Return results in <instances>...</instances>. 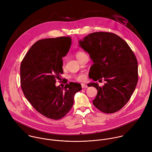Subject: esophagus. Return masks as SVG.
Here are the masks:
<instances>
[{"label": "esophagus", "mask_w": 152, "mask_h": 152, "mask_svg": "<svg viewBox=\"0 0 152 152\" xmlns=\"http://www.w3.org/2000/svg\"><path fill=\"white\" fill-rule=\"evenodd\" d=\"M81 86H82V88H88L87 85L84 84V83H82V84H81Z\"/></svg>", "instance_id": "obj_1"}]
</instances>
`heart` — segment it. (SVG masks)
Segmentation results:
<instances>
[{"mask_svg":"<svg viewBox=\"0 0 152 152\" xmlns=\"http://www.w3.org/2000/svg\"><path fill=\"white\" fill-rule=\"evenodd\" d=\"M83 54H85L84 53H83V52H82V51H78V52H77V53H76V55H75V56H76V58L78 60V59H79L82 56H83ZM73 77H74L76 80H78V81H82V80H83L85 79V78H86V75H85V73H80V74L77 75H75V76H73Z\"/></svg>","mask_w":152,"mask_h":152,"instance_id":"1","label":"heart"}]
</instances>
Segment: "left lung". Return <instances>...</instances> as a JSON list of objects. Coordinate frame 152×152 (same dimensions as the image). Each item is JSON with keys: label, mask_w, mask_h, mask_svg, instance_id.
<instances>
[{"label": "left lung", "mask_w": 152, "mask_h": 152, "mask_svg": "<svg viewBox=\"0 0 152 152\" xmlns=\"http://www.w3.org/2000/svg\"><path fill=\"white\" fill-rule=\"evenodd\" d=\"M94 64L91 78L106 82L103 87L91 83L98 93L92 101L99 110L113 113L121 109L129 101L138 82V63L128 43L119 36L109 32H95L79 41Z\"/></svg>", "instance_id": "left-lung-1"}]
</instances>
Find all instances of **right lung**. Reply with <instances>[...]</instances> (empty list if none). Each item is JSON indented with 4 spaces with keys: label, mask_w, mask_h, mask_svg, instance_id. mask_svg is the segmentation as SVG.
Masks as SVG:
<instances>
[{
    "label": "right lung",
    "mask_w": 152,
    "mask_h": 152,
    "mask_svg": "<svg viewBox=\"0 0 152 152\" xmlns=\"http://www.w3.org/2000/svg\"><path fill=\"white\" fill-rule=\"evenodd\" d=\"M70 37L39 40L24 57L20 67L21 86L32 106L44 116L54 120L63 118L74 103L81 85L70 82L64 88L56 85L63 73V60L70 49Z\"/></svg>",
    "instance_id": "obj_1"
}]
</instances>
